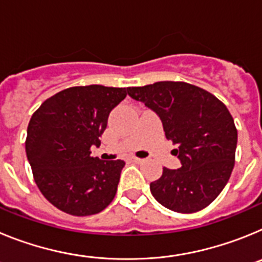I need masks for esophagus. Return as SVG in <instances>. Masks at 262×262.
Masks as SVG:
<instances>
[{
  "label": "esophagus",
  "mask_w": 262,
  "mask_h": 262,
  "mask_svg": "<svg viewBox=\"0 0 262 262\" xmlns=\"http://www.w3.org/2000/svg\"><path fill=\"white\" fill-rule=\"evenodd\" d=\"M131 161L135 164H140V163H143V159H139V157H133V159H131Z\"/></svg>",
  "instance_id": "1"
}]
</instances>
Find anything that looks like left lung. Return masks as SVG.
<instances>
[{
	"label": "left lung",
	"instance_id": "8db88e82",
	"mask_svg": "<svg viewBox=\"0 0 262 262\" xmlns=\"http://www.w3.org/2000/svg\"><path fill=\"white\" fill-rule=\"evenodd\" d=\"M127 93L159 115L166 139L177 145L173 154L181 168H164L151 182L155 200L182 214L207 207L235 165L237 129L228 108L207 90L182 81L127 88Z\"/></svg>",
	"mask_w": 262,
	"mask_h": 262
}]
</instances>
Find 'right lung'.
Wrapping results in <instances>:
<instances>
[{
    "instance_id": "1",
    "label": "right lung",
    "mask_w": 262,
    "mask_h": 262,
    "mask_svg": "<svg viewBox=\"0 0 262 262\" xmlns=\"http://www.w3.org/2000/svg\"><path fill=\"white\" fill-rule=\"evenodd\" d=\"M126 96V88L73 86L46 99L32 114L27 159L39 190L61 211L88 216L114 200L124 161L90 156V147L101 144L110 111Z\"/></svg>"
}]
</instances>
